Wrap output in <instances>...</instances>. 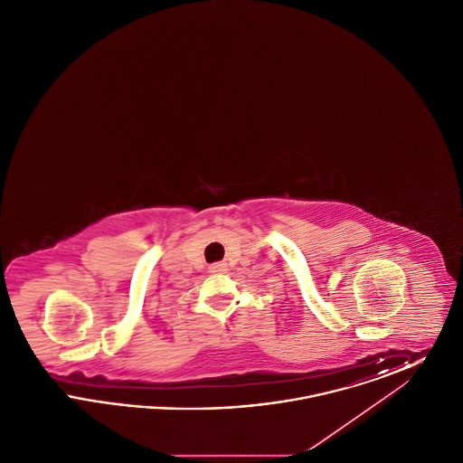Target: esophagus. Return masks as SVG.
<instances>
[{
  "mask_svg": "<svg viewBox=\"0 0 463 463\" xmlns=\"http://www.w3.org/2000/svg\"><path fill=\"white\" fill-rule=\"evenodd\" d=\"M210 269H212V272H223V270H227V267H225V264H222V262L212 265Z\"/></svg>",
  "mask_w": 463,
  "mask_h": 463,
  "instance_id": "obj_1",
  "label": "esophagus"
}]
</instances>
